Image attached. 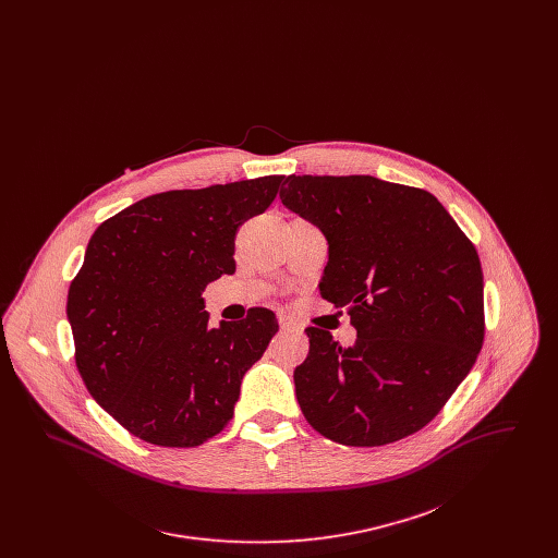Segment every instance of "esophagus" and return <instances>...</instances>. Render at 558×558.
<instances>
[{"mask_svg":"<svg viewBox=\"0 0 558 558\" xmlns=\"http://www.w3.org/2000/svg\"><path fill=\"white\" fill-rule=\"evenodd\" d=\"M280 328H282L284 332H301V324H296V322L289 318V316H280Z\"/></svg>","mask_w":558,"mask_h":558,"instance_id":"1","label":"esophagus"}]
</instances>
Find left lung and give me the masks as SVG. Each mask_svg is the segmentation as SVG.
<instances>
[{"mask_svg":"<svg viewBox=\"0 0 558 558\" xmlns=\"http://www.w3.org/2000/svg\"><path fill=\"white\" fill-rule=\"evenodd\" d=\"M280 201L328 240L319 294L357 330L341 347L305 328L294 391L319 435L355 448L428 425L483 345V271L473 242L426 190L372 175H289Z\"/></svg>","mask_w":558,"mask_h":558,"instance_id":"left-lung-1","label":"left lung"}]
</instances>
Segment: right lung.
I'll return each mask as SVG.
<instances>
[{"instance_id": "right-lung-1", "label": "right lung", "mask_w": 558, "mask_h": 558, "mask_svg": "<svg viewBox=\"0 0 558 558\" xmlns=\"http://www.w3.org/2000/svg\"><path fill=\"white\" fill-rule=\"evenodd\" d=\"M284 175L142 198L98 226L66 316L81 378L132 435L194 448L234 416L240 383L278 332L274 312L209 324L205 287L234 274L240 226L266 211Z\"/></svg>"}]
</instances>
